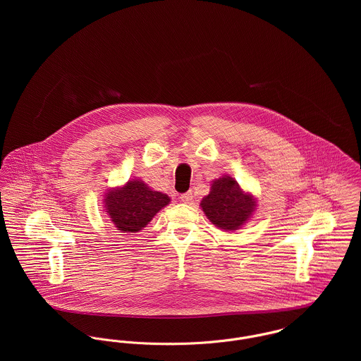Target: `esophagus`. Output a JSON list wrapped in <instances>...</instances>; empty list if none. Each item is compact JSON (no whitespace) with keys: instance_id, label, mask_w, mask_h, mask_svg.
I'll use <instances>...</instances> for the list:
<instances>
[{"instance_id":"34e87169","label":"esophagus","mask_w":361,"mask_h":361,"mask_svg":"<svg viewBox=\"0 0 361 361\" xmlns=\"http://www.w3.org/2000/svg\"><path fill=\"white\" fill-rule=\"evenodd\" d=\"M193 197H195V196H193V193H192V192H188V193L180 195V197H179V199H180V202H182V203H186V204H188V203H192Z\"/></svg>"}]
</instances>
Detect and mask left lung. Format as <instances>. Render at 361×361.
<instances>
[{"instance_id": "8db88e82", "label": "left lung", "mask_w": 361, "mask_h": 361, "mask_svg": "<svg viewBox=\"0 0 361 361\" xmlns=\"http://www.w3.org/2000/svg\"><path fill=\"white\" fill-rule=\"evenodd\" d=\"M202 208L215 226L236 231L252 216L256 200L245 193L233 178L224 176L212 182L209 195L202 200Z\"/></svg>"}]
</instances>
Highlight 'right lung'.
<instances>
[{
    "mask_svg": "<svg viewBox=\"0 0 361 361\" xmlns=\"http://www.w3.org/2000/svg\"><path fill=\"white\" fill-rule=\"evenodd\" d=\"M105 209L121 232L142 231L155 214L169 203V197L149 189L140 180H129L123 188L106 193Z\"/></svg>",
    "mask_w": 361,
    "mask_h": 361,
    "instance_id": "obj_1",
    "label": "right lung"
}]
</instances>
